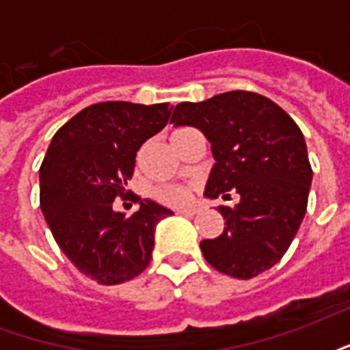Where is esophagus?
<instances>
[{"label":"esophagus","mask_w":350,"mask_h":350,"mask_svg":"<svg viewBox=\"0 0 350 350\" xmlns=\"http://www.w3.org/2000/svg\"><path fill=\"white\" fill-rule=\"evenodd\" d=\"M180 215H195L197 213V208H182V210H178Z\"/></svg>","instance_id":"esophagus-1"}]
</instances>
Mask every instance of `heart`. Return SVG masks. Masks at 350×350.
I'll use <instances>...</instances> for the list:
<instances>
[{
    "instance_id": "b5f03b06",
    "label": "heart",
    "mask_w": 350,
    "mask_h": 350,
    "mask_svg": "<svg viewBox=\"0 0 350 350\" xmlns=\"http://www.w3.org/2000/svg\"><path fill=\"white\" fill-rule=\"evenodd\" d=\"M155 197L168 206H185L191 202V191L183 185H170L155 191Z\"/></svg>"
}]
</instances>
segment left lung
Masks as SVG:
<instances>
[{
	"instance_id": "obj_1",
	"label": "left lung",
	"mask_w": 350,
	"mask_h": 350,
	"mask_svg": "<svg viewBox=\"0 0 350 350\" xmlns=\"http://www.w3.org/2000/svg\"><path fill=\"white\" fill-rule=\"evenodd\" d=\"M174 127H195L212 144L215 165L204 197L240 202L219 206L225 228L202 240L208 262L230 278L251 279L285 255L308 208L311 165L300 127L273 100L253 92L219 93L200 103H180Z\"/></svg>"
}]
</instances>
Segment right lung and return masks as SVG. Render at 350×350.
I'll return each mask as SVG.
<instances>
[{"label": "right lung", "instance_id": "right-lung-1", "mask_svg": "<svg viewBox=\"0 0 350 350\" xmlns=\"http://www.w3.org/2000/svg\"><path fill=\"white\" fill-rule=\"evenodd\" d=\"M172 107L107 100L80 110L52 138L41 170V210L54 240L99 285L137 278L152 260L153 234L172 210L140 197L131 215L114 210L135 172V157Z\"/></svg>", "mask_w": 350, "mask_h": 350}]
</instances>
